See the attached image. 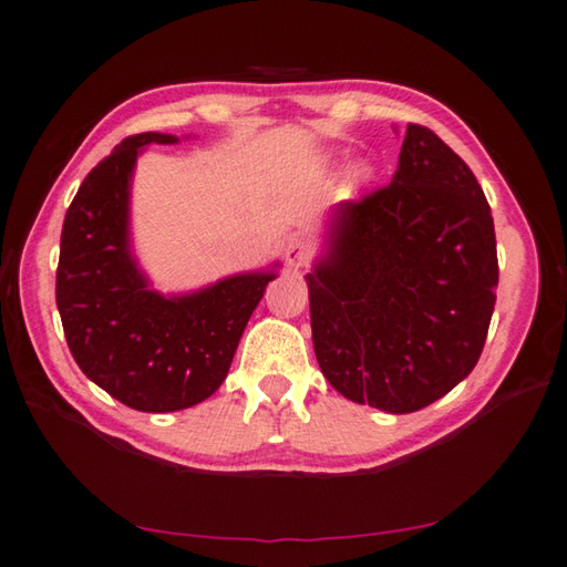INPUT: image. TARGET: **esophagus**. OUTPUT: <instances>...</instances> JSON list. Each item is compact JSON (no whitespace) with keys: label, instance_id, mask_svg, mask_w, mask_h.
<instances>
[{"label":"esophagus","instance_id":"1","mask_svg":"<svg viewBox=\"0 0 567 567\" xmlns=\"http://www.w3.org/2000/svg\"><path fill=\"white\" fill-rule=\"evenodd\" d=\"M284 255H286L288 267L300 269V267H306V264L310 261L312 249L303 240V237H291V240H288V245H286V249H284Z\"/></svg>","mask_w":567,"mask_h":567}]
</instances>
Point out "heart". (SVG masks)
<instances>
[{
  "mask_svg": "<svg viewBox=\"0 0 567 567\" xmlns=\"http://www.w3.org/2000/svg\"><path fill=\"white\" fill-rule=\"evenodd\" d=\"M357 174L359 177H369V167H357Z\"/></svg>",
  "mask_w": 567,
  "mask_h": 567,
  "instance_id": "heart-1",
  "label": "heart"
}]
</instances>
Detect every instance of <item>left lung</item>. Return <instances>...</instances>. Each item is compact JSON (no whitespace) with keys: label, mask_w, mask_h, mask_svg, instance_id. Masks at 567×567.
Here are the masks:
<instances>
[{"label":"left lung","mask_w":567,"mask_h":567,"mask_svg":"<svg viewBox=\"0 0 567 567\" xmlns=\"http://www.w3.org/2000/svg\"><path fill=\"white\" fill-rule=\"evenodd\" d=\"M497 279L481 184L410 123L393 182L334 208L327 255L306 276L320 371L361 405H432L481 359Z\"/></svg>","instance_id":"obj_1"}]
</instances>
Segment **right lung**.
I'll list each match as a JSON object with an SVG mask.
<instances>
[{"label":"right lung","instance_id":"right-lung-1","mask_svg":"<svg viewBox=\"0 0 567 567\" xmlns=\"http://www.w3.org/2000/svg\"><path fill=\"white\" fill-rule=\"evenodd\" d=\"M177 141L125 137L86 174L60 235L55 300L72 357L86 379L141 412L186 410L216 393L276 276L237 274L186 296L150 288L131 251V177L145 145Z\"/></svg>","mask_w":567,"mask_h":567}]
</instances>
